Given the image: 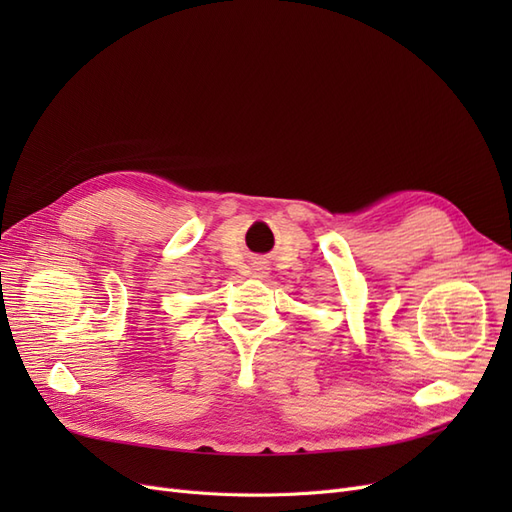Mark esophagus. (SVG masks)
I'll use <instances>...</instances> for the list:
<instances>
[{"mask_svg": "<svg viewBox=\"0 0 512 512\" xmlns=\"http://www.w3.org/2000/svg\"><path fill=\"white\" fill-rule=\"evenodd\" d=\"M252 273H254V275H258V277H265V275L269 273L267 262H262V260L254 262V265H252Z\"/></svg>", "mask_w": 512, "mask_h": 512, "instance_id": "1", "label": "esophagus"}]
</instances>
